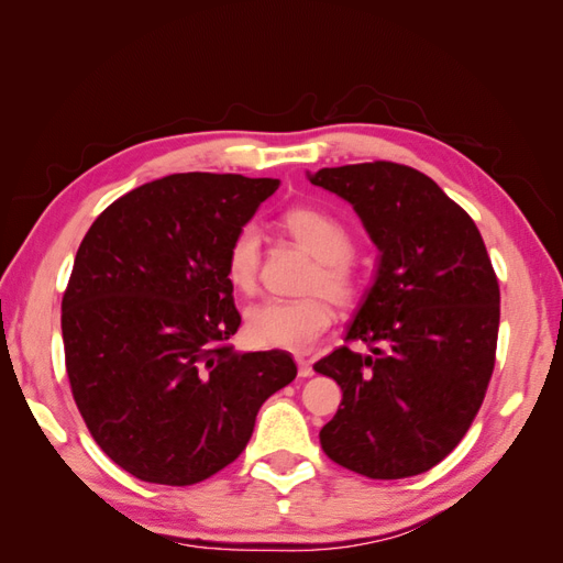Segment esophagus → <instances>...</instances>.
<instances>
[{
  "label": "esophagus",
  "mask_w": 563,
  "mask_h": 563,
  "mask_svg": "<svg viewBox=\"0 0 563 563\" xmlns=\"http://www.w3.org/2000/svg\"><path fill=\"white\" fill-rule=\"evenodd\" d=\"M297 369H300V377H312L314 375V367L305 357H297Z\"/></svg>",
  "instance_id": "obj_1"
}]
</instances>
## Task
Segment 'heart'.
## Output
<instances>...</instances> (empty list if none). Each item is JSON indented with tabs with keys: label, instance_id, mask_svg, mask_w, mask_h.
<instances>
[{
	"label": "heart",
	"instance_id": "obj_1",
	"mask_svg": "<svg viewBox=\"0 0 563 563\" xmlns=\"http://www.w3.org/2000/svg\"><path fill=\"white\" fill-rule=\"evenodd\" d=\"M283 230L307 254L317 258L309 273L307 292H324L333 302L351 305L357 295V280L351 268L353 236L333 214L317 208H292L283 214ZM261 263V230L249 222L239 227L227 246L224 275L234 290L254 292ZM333 324V309L327 297L312 295L305 300H266L246 312V339L258 349L307 353Z\"/></svg>",
	"mask_w": 563,
	"mask_h": 563
}]
</instances>
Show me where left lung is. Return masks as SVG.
I'll return each instance as SVG.
<instances>
[{"label":"left lung","instance_id":"8db88e82","mask_svg":"<svg viewBox=\"0 0 563 563\" xmlns=\"http://www.w3.org/2000/svg\"><path fill=\"white\" fill-rule=\"evenodd\" d=\"M307 178L351 202L379 251L345 333L369 353L341 345L314 363L343 391L321 450L369 479L428 472L470 430L494 373L500 292L484 239L411 166L349 164Z\"/></svg>","mask_w":563,"mask_h":563}]
</instances>
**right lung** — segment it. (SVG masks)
<instances>
[{
	"instance_id": "1",
	"label": "right lung",
	"mask_w": 563,
	"mask_h": 563,
	"mask_svg": "<svg viewBox=\"0 0 563 563\" xmlns=\"http://www.w3.org/2000/svg\"><path fill=\"white\" fill-rule=\"evenodd\" d=\"M278 178L172 174L106 208L63 297L67 377L89 433L142 482L190 486L234 462L297 365L236 353L224 256Z\"/></svg>"
}]
</instances>
